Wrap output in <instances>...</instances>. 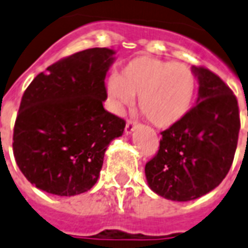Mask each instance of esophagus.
<instances>
[{
    "label": "esophagus",
    "instance_id": "obj_1",
    "mask_svg": "<svg viewBox=\"0 0 248 248\" xmlns=\"http://www.w3.org/2000/svg\"><path fill=\"white\" fill-rule=\"evenodd\" d=\"M136 125H137V123L133 122V120H128L125 124V133L126 134L132 133V132L134 130V128H136Z\"/></svg>",
    "mask_w": 248,
    "mask_h": 248
}]
</instances>
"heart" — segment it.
Masks as SVG:
<instances>
[{
	"label": "heart",
	"instance_id": "b5f03b06",
	"mask_svg": "<svg viewBox=\"0 0 248 248\" xmlns=\"http://www.w3.org/2000/svg\"><path fill=\"white\" fill-rule=\"evenodd\" d=\"M108 106L122 114L138 97V108L151 124L170 128L193 106L197 78L184 63L141 55L130 59L106 84Z\"/></svg>",
	"mask_w": 248,
	"mask_h": 248
}]
</instances>
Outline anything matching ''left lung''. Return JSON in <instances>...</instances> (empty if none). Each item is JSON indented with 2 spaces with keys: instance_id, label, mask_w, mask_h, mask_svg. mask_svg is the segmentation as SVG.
Masks as SVG:
<instances>
[{
  "instance_id": "left-lung-1",
  "label": "left lung",
  "mask_w": 248,
  "mask_h": 248,
  "mask_svg": "<svg viewBox=\"0 0 248 248\" xmlns=\"http://www.w3.org/2000/svg\"><path fill=\"white\" fill-rule=\"evenodd\" d=\"M199 82L197 105L162 132L158 154L146 163L150 189L187 202L210 193L229 172L241 128L237 98L204 67H191Z\"/></svg>"
}]
</instances>
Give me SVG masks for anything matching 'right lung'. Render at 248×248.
<instances>
[{
  "mask_svg": "<svg viewBox=\"0 0 248 248\" xmlns=\"http://www.w3.org/2000/svg\"><path fill=\"white\" fill-rule=\"evenodd\" d=\"M114 55L107 47L78 51L38 74L23 94L13 150L37 189L72 197L98 181L107 147L125 128L103 108Z\"/></svg>",
  "mask_w": 248,
  "mask_h": 248,
  "instance_id": "1",
  "label": "right lung"
}]
</instances>
